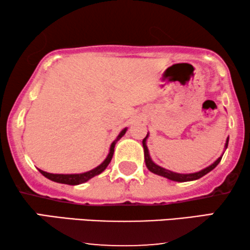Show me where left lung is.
<instances>
[{
    "mask_svg": "<svg viewBox=\"0 0 250 250\" xmlns=\"http://www.w3.org/2000/svg\"><path fill=\"white\" fill-rule=\"evenodd\" d=\"M148 136H149V133L146 134V136L145 139H143V141H142L143 151H145V162H146V168H148L151 173L156 174V175L166 177V179H168L170 181H175V182H189V181H196L198 179H200V177L206 175L207 173H209L210 170H213L215 167H216L218 164H220L222 157H223V155H224V152H223L216 160H215L213 164H210L209 166L205 167L204 169L199 170V172L187 173V174L175 173V172H172V170H169V169L164 168V167H162V166L157 165V164L151 159V157H150V153H149V149H148V146H146V140H148ZM228 145H229V138L227 139V142H225L224 150H227Z\"/></svg>",
    "mask_w": 250,
    "mask_h": 250,
    "instance_id": "1",
    "label": "left lung"
}]
</instances>
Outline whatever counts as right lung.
<instances>
[{"label": "right lung", "instance_id": "add662e5", "mask_svg": "<svg viewBox=\"0 0 250 250\" xmlns=\"http://www.w3.org/2000/svg\"><path fill=\"white\" fill-rule=\"evenodd\" d=\"M126 131H127V127L122 129L117 138H116L110 145V149H109L108 156L105 157V159L100 164V165L97 166L93 169L87 170V172H84V173H80V174H53V173L44 172V170L39 168L40 173L42 174V175L45 176L46 179H49V180L53 181V182H57V183L69 184V186H78V184L87 182V181L91 180L92 177L99 175V174H101L105 168H107L109 163H110L111 159H112V155H114V150H115L116 143H117L118 140H121L123 136H124Z\"/></svg>", "mask_w": 250, "mask_h": 250}]
</instances>
